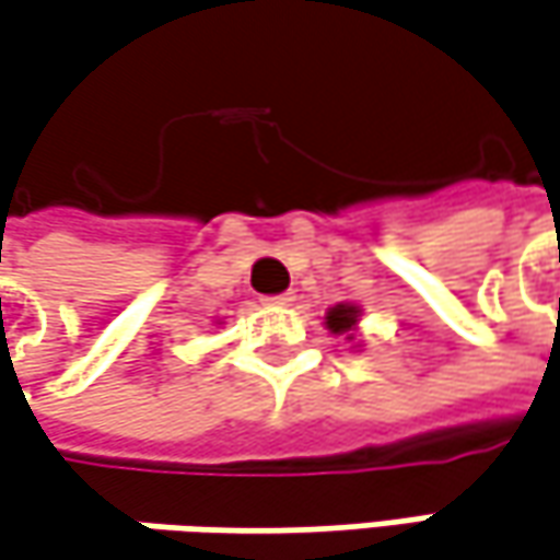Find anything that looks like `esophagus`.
I'll use <instances>...</instances> for the list:
<instances>
[{
    "label": "esophagus",
    "instance_id": "esophagus-1",
    "mask_svg": "<svg viewBox=\"0 0 560 560\" xmlns=\"http://www.w3.org/2000/svg\"><path fill=\"white\" fill-rule=\"evenodd\" d=\"M294 301V294L291 291H284V294H272V298H266V304H276V307H284V304H291Z\"/></svg>",
    "mask_w": 560,
    "mask_h": 560
}]
</instances>
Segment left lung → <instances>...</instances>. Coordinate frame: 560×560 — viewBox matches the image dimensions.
Segmentation results:
<instances>
[{
	"mask_svg": "<svg viewBox=\"0 0 560 560\" xmlns=\"http://www.w3.org/2000/svg\"><path fill=\"white\" fill-rule=\"evenodd\" d=\"M358 319H361V307L351 304V301H342V304H336V307L326 311V329L332 336H346L348 342H351L354 332H358Z\"/></svg>",
	"mask_w": 560,
	"mask_h": 560,
	"instance_id": "8db88e82",
	"label": "left lung"
}]
</instances>
